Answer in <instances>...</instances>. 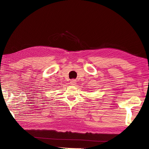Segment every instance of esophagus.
Returning a JSON list of instances; mask_svg holds the SVG:
<instances>
[{"label":"esophagus","mask_w":149,"mask_h":149,"mask_svg":"<svg viewBox=\"0 0 149 149\" xmlns=\"http://www.w3.org/2000/svg\"><path fill=\"white\" fill-rule=\"evenodd\" d=\"M70 84L72 86H74V85L76 84V80H70Z\"/></svg>","instance_id":"34e87169"}]
</instances>
